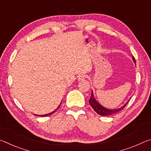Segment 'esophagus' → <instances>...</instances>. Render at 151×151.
I'll return each mask as SVG.
<instances>
[{"label": "esophagus", "instance_id": "esophagus-1", "mask_svg": "<svg viewBox=\"0 0 151 151\" xmlns=\"http://www.w3.org/2000/svg\"><path fill=\"white\" fill-rule=\"evenodd\" d=\"M86 78V75L85 74H81L78 76V81H83Z\"/></svg>", "mask_w": 151, "mask_h": 151}]
</instances>
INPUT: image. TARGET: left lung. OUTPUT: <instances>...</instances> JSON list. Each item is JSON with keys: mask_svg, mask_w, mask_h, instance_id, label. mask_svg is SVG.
Masks as SVG:
<instances>
[{"mask_svg": "<svg viewBox=\"0 0 151 151\" xmlns=\"http://www.w3.org/2000/svg\"><path fill=\"white\" fill-rule=\"evenodd\" d=\"M132 60H133L134 62L136 63V60H135L134 57L132 58ZM128 103H129V101H128L123 106H122L121 108H120V109H114V110H110V109H107L106 108H104V107H103V106H102L100 104L97 103L96 101L94 99V96H93V91H92L91 98H90V99H89V104H91L92 108L94 110V111H95L97 114H100V115H102V116L111 115V114H114L117 113V112H119V111H122V110L123 109L125 106H126Z\"/></svg>", "mask_w": 151, "mask_h": 151, "instance_id": "1", "label": "left lung"}]
</instances>
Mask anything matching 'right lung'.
I'll list each match as a JSON object with an SVG mask.
<instances>
[{"instance_id":"add662e5","label":"right lung","mask_w":151,"mask_h":151,"mask_svg":"<svg viewBox=\"0 0 151 151\" xmlns=\"http://www.w3.org/2000/svg\"><path fill=\"white\" fill-rule=\"evenodd\" d=\"M60 104H61V103H60ZM60 105L59 106H58V108L57 109H56L55 110V111H53V112H50V113H49V114H43V115H37V114H35V115H36V116H48V115H50V114H52V113H54V112H56V111H57V110L58 109V108H59V107H60Z\"/></svg>"}]
</instances>
